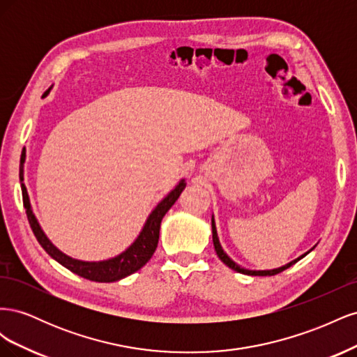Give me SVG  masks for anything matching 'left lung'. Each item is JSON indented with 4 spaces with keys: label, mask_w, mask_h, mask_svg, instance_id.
<instances>
[{
    "label": "left lung",
    "mask_w": 357,
    "mask_h": 357,
    "mask_svg": "<svg viewBox=\"0 0 357 357\" xmlns=\"http://www.w3.org/2000/svg\"><path fill=\"white\" fill-rule=\"evenodd\" d=\"M211 229H213V244H214V250H215V253H218V256H219V259L220 261L226 265V266H229L231 269H234V271H236V273H241V274H245V275H275V274H278V273H282V271H284V269H287L289 266H291L294 264H296L299 259H302L304 256H307L310 252H307V253H304L302 256H299L298 259H295V261H291V262H289L287 265H284V266H280V268H277V269H269V271H252V269H245V268H241V266H238L236 265L232 259L226 255L225 252H223V248H222V245H220V243H219V236H218V231H215V225H214V219H211Z\"/></svg>",
    "instance_id": "left-lung-1"
}]
</instances>
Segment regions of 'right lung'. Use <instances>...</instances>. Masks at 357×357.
Segmentation results:
<instances>
[{"label": "right lung", "instance_id": "obj_1", "mask_svg": "<svg viewBox=\"0 0 357 357\" xmlns=\"http://www.w3.org/2000/svg\"><path fill=\"white\" fill-rule=\"evenodd\" d=\"M50 89L52 88H49L43 96H46L50 92ZM24 162H25V150L22 153V158H20L19 178H20V188H22L24 207L26 208L28 222L31 225L32 232H34V235H36L37 241L49 253V256H52L62 266L70 269L71 273L77 274L83 278H88V280H91V282H98V283H112V282H117V280H122L128 275L134 274L135 271H138L139 268H143L150 261V257L153 256L156 247H158L160 222H162V219H164L167 211L178 199L183 189L186 188L185 180H180L178 185L156 205L152 213H150L142 232H139V235L137 236V240L131 245H129L125 252L117 255L116 257L107 259V261L84 262V261H77V259H73L67 255H63L61 250H58V248L50 243L46 234L43 232L34 213H32V210H31L28 190H26V186L24 183Z\"/></svg>", "mask_w": 357, "mask_h": 357}]
</instances>
